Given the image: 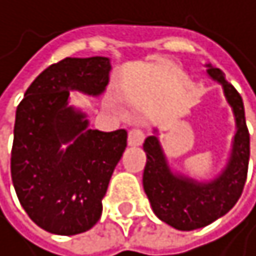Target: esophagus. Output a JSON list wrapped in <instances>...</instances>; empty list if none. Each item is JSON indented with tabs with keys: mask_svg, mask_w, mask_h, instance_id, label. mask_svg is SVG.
I'll return each mask as SVG.
<instances>
[{
	"mask_svg": "<svg viewBox=\"0 0 256 256\" xmlns=\"http://www.w3.org/2000/svg\"><path fill=\"white\" fill-rule=\"evenodd\" d=\"M144 138H146V135L141 129H132L129 132V144L130 146H141Z\"/></svg>",
	"mask_w": 256,
	"mask_h": 256,
	"instance_id": "1",
	"label": "esophagus"
}]
</instances>
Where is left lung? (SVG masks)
I'll list each match as a JSON object with an SVG mask.
<instances>
[{
	"label": "left lung",
	"instance_id": "obj_1",
	"mask_svg": "<svg viewBox=\"0 0 256 256\" xmlns=\"http://www.w3.org/2000/svg\"><path fill=\"white\" fill-rule=\"evenodd\" d=\"M208 72L222 84L226 98L234 107L236 118L238 130L228 169L214 181L204 184L181 180L170 174L156 136H149L142 146L147 155L142 175L144 192L155 215L178 230L200 229L226 215L240 200L248 180L250 135L246 124L242 98L235 87L226 81L220 68L209 66Z\"/></svg>",
	"mask_w": 256,
	"mask_h": 256
}]
</instances>
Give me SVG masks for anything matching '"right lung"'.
Returning <instances> with one entry per match:
<instances>
[{
	"instance_id": "right-lung-1",
	"label": "right lung",
	"mask_w": 256,
	"mask_h": 256,
	"mask_svg": "<svg viewBox=\"0 0 256 256\" xmlns=\"http://www.w3.org/2000/svg\"><path fill=\"white\" fill-rule=\"evenodd\" d=\"M106 56L64 58L42 70L16 107L10 174L16 196L35 224L56 235L92 229L102 212L127 132L87 129L67 106L68 90L100 95L109 82ZM72 140L66 152L62 142Z\"/></svg>"
}]
</instances>
